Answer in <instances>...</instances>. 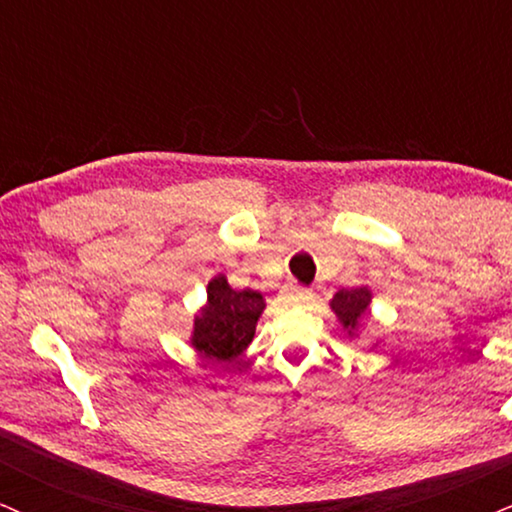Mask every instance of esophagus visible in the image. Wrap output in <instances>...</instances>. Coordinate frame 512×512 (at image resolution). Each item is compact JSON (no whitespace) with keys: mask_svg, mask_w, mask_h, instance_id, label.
I'll return each instance as SVG.
<instances>
[{"mask_svg":"<svg viewBox=\"0 0 512 512\" xmlns=\"http://www.w3.org/2000/svg\"><path fill=\"white\" fill-rule=\"evenodd\" d=\"M311 292L309 287H302V285H292V287H287V292H285V299L290 304H304V302H309L311 299Z\"/></svg>","mask_w":512,"mask_h":512,"instance_id":"esophagus-1","label":"esophagus"}]
</instances>
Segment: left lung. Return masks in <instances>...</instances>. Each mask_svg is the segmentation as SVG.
Wrapping results in <instances>:
<instances>
[{"instance_id":"1","label":"left lung","mask_w":512,"mask_h":512,"mask_svg":"<svg viewBox=\"0 0 512 512\" xmlns=\"http://www.w3.org/2000/svg\"><path fill=\"white\" fill-rule=\"evenodd\" d=\"M369 302H371V292L366 290V287H352V290H340L335 294L330 306H333L335 316H338L342 326L352 333V330L357 328V323L362 321L366 309H369Z\"/></svg>"}]
</instances>
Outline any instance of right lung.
Wrapping results in <instances>:
<instances>
[{
    "label": "right lung",
    "mask_w": 512,
    "mask_h": 512,
    "mask_svg": "<svg viewBox=\"0 0 512 512\" xmlns=\"http://www.w3.org/2000/svg\"><path fill=\"white\" fill-rule=\"evenodd\" d=\"M266 309L263 294L232 290L225 275L208 282V304L194 321L191 345L210 362H234L254 340L258 316Z\"/></svg>",
    "instance_id": "right-lung-1"
}]
</instances>
